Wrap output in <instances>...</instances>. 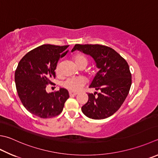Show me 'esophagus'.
Segmentation results:
<instances>
[{"instance_id":"34e87169","label":"esophagus","mask_w":158,"mask_h":158,"mask_svg":"<svg viewBox=\"0 0 158 158\" xmlns=\"http://www.w3.org/2000/svg\"><path fill=\"white\" fill-rule=\"evenodd\" d=\"M69 96H76V95L78 94V93H77V92H73V91H71L69 92Z\"/></svg>"}]
</instances>
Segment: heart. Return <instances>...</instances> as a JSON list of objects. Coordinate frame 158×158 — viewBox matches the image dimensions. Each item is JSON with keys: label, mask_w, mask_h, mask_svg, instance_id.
Returning <instances> with one entry per match:
<instances>
[{"label": "heart", "mask_w": 158, "mask_h": 158, "mask_svg": "<svg viewBox=\"0 0 158 158\" xmlns=\"http://www.w3.org/2000/svg\"><path fill=\"white\" fill-rule=\"evenodd\" d=\"M73 60L77 66L87 67L88 64V58L87 56L81 53H76L73 56ZM56 73H59V66L57 65L56 67ZM86 80L82 77H74V78H69L67 79L63 82V87L70 91H78L82 89V87L85 85Z\"/></svg>", "instance_id": "heart-1"}]
</instances>
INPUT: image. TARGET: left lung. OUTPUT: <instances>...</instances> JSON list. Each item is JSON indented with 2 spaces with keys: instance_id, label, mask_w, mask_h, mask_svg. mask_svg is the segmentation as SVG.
I'll return each instance as SVG.
<instances>
[{
  "instance_id": "1",
  "label": "left lung",
  "mask_w": 158,
  "mask_h": 158,
  "mask_svg": "<svg viewBox=\"0 0 158 158\" xmlns=\"http://www.w3.org/2000/svg\"><path fill=\"white\" fill-rule=\"evenodd\" d=\"M75 50L90 55L100 69L89 86L100 93H88L82 113L95 120L110 117L120 108L129 94L132 81L129 64L114 49L102 44H76L71 52Z\"/></svg>"
}]
</instances>
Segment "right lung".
I'll return each instance as SVG.
<instances>
[{
    "label": "right lung",
    "mask_w": 158,
    "mask_h": 158,
    "mask_svg": "<svg viewBox=\"0 0 158 158\" xmlns=\"http://www.w3.org/2000/svg\"><path fill=\"white\" fill-rule=\"evenodd\" d=\"M69 46L43 44L26 53L20 60L15 71L16 91L23 106L31 114L51 118L62 111L69 92L61 88L48 94L46 87L52 83L57 62L67 54Z\"/></svg>",
    "instance_id": "obj_1"
}]
</instances>
